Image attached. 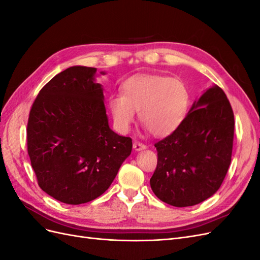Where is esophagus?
Instances as JSON below:
<instances>
[{
  "mask_svg": "<svg viewBox=\"0 0 260 260\" xmlns=\"http://www.w3.org/2000/svg\"><path fill=\"white\" fill-rule=\"evenodd\" d=\"M133 148L136 149V151H142V149H145L146 148V145L145 144H143V143H141V142H135L133 143Z\"/></svg>",
  "mask_w": 260,
  "mask_h": 260,
  "instance_id": "1",
  "label": "esophagus"
}]
</instances>
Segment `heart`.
I'll return each instance as SVG.
<instances>
[{"instance_id":"b5f03b06","label":"heart","mask_w":260,"mask_h":260,"mask_svg":"<svg viewBox=\"0 0 260 260\" xmlns=\"http://www.w3.org/2000/svg\"><path fill=\"white\" fill-rule=\"evenodd\" d=\"M115 127L127 132L139 111L140 120L155 137H167L183 122L190 106V91L179 78L138 75L122 84V94L108 101Z\"/></svg>"}]
</instances>
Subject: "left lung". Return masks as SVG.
<instances>
[{
	"mask_svg": "<svg viewBox=\"0 0 260 260\" xmlns=\"http://www.w3.org/2000/svg\"><path fill=\"white\" fill-rule=\"evenodd\" d=\"M234 115L225 93L209 88L180 127L155 143L157 167L149 180L154 194L176 207L194 206L214 195L229 169Z\"/></svg>",
	"mask_w": 260,
	"mask_h": 260,
	"instance_id": "left-lung-1",
	"label": "left lung"
}]
</instances>
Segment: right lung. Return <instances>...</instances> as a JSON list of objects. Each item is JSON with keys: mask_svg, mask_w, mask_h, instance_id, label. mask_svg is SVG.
<instances>
[{"mask_svg": "<svg viewBox=\"0 0 260 260\" xmlns=\"http://www.w3.org/2000/svg\"><path fill=\"white\" fill-rule=\"evenodd\" d=\"M95 73L84 66L59 73L39 92L29 114L27 147L38 184L70 205L103 194L132 149L131 138L109 128Z\"/></svg>", "mask_w": 260, "mask_h": 260, "instance_id": "right-lung-1", "label": "right lung"}]
</instances>
